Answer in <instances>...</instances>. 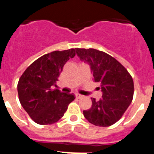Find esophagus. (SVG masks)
<instances>
[{
	"label": "esophagus",
	"instance_id": "1",
	"mask_svg": "<svg viewBox=\"0 0 154 154\" xmlns=\"http://www.w3.org/2000/svg\"><path fill=\"white\" fill-rule=\"evenodd\" d=\"M82 97H83V96H82V95L79 93H75V98H77V99H81Z\"/></svg>",
	"mask_w": 154,
	"mask_h": 154
}]
</instances>
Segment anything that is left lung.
<instances>
[{"label":"left lung","instance_id":"8db88e82","mask_svg":"<svg viewBox=\"0 0 154 154\" xmlns=\"http://www.w3.org/2000/svg\"><path fill=\"white\" fill-rule=\"evenodd\" d=\"M80 60L90 65L94 81L100 83L102 98H92V106L84 110L89 123L98 126H109L123 115L133 97L134 85L130 73L116 58L94 48H75Z\"/></svg>","mask_w":154,"mask_h":154}]
</instances>
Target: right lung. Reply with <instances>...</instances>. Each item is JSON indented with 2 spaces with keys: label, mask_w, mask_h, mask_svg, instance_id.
Masks as SVG:
<instances>
[{
  "label": "right lung",
  "mask_w": 154,
  "mask_h": 154,
  "mask_svg": "<svg viewBox=\"0 0 154 154\" xmlns=\"http://www.w3.org/2000/svg\"><path fill=\"white\" fill-rule=\"evenodd\" d=\"M75 55L74 48L48 53L31 64L19 79L17 92L20 103L38 124L56 123L75 99L72 93L53 89L65 64Z\"/></svg>",
  "instance_id": "add662e5"
}]
</instances>
